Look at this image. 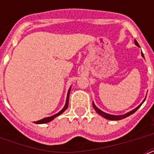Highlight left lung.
I'll list each match as a JSON object with an SVG mask.
<instances>
[{"label": "left lung", "mask_w": 154, "mask_h": 154, "mask_svg": "<svg viewBox=\"0 0 154 154\" xmlns=\"http://www.w3.org/2000/svg\"><path fill=\"white\" fill-rule=\"evenodd\" d=\"M134 43H135V45H136L137 46L140 47V45H139V44L137 43V42L136 40H134ZM141 56H142V57L145 58V57H144V54L142 53V52H141ZM146 97H145V99L143 100V101L140 104V105L137 106V108H135L134 109L131 110V111H129V112H126V113H125V114H122V115H112V114H109V113H107V112H103L102 110H101L100 109H98V108L97 107L96 105H95V104H94V102L93 101V106H94V109H95V111H96L97 113H98L99 115H101V117H104V118H105V119H108V120H111V121H118V120H122V119H124V118H125V117H129V116H130L131 114H133V113H134V112H136L137 110L139 108L141 107V105H142L144 103V101H146Z\"/></svg>", "instance_id": "obj_1"}]
</instances>
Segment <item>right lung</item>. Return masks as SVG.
I'll use <instances>...</instances> for the list:
<instances>
[{
  "instance_id": "obj_1",
  "label": "right lung",
  "mask_w": 154,
  "mask_h": 154,
  "mask_svg": "<svg viewBox=\"0 0 154 154\" xmlns=\"http://www.w3.org/2000/svg\"><path fill=\"white\" fill-rule=\"evenodd\" d=\"M70 89H71V86H70L69 89V91H68L67 97H66V101H65V106H64V108H63L62 109L60 110V112H58L57 113H56V114L53 115V116H51V117H45V118H43V119H42V120H40V121H37V122H34V123H36V124H45V123H48V122H51V121H53V120L54 119V118H56V117H57V116H59V115L61 114L62 112H65V110L67 109L68 105H69V99Z\"/></svg>"
}]
</instances>
